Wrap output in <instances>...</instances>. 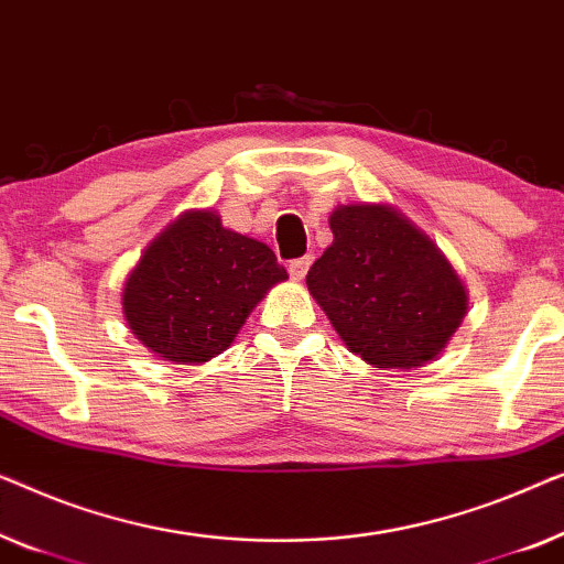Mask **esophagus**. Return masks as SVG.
Returning a JSON list of instances; mask_svg holds the SVG:
<instances>
[{
    "mask_svg": "<svg viewBox=\"0 0 564 564\" xmlns=\"http://www.w3.org/2000/svg\"><path fill=\"white\" fill-rule=\"evenodd\" d=\"M308 265H312V258H308V256L291 260V263H289V273H291V279H293V281H301V279H304L306 271H308Z\"/></svg>",
    "mask_w": 564,
    "mask_h": 564,
    "instance_id": "esophagus-1",
    "label": "esophagus"
}]
</instances>
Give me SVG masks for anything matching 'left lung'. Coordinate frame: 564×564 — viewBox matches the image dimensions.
<instances>
[{
	"mask_svg": "<svg viewBox=\"0 0 564 564\" xmlns=\"http://www.w3.org/2000/svg\"><path fill=\"white\" fill-rule=\"evenodd\" d=\"M335 242L306 285L355 355L376 368L411 370L442 352L467 296L430 237L383 204L339 206Z\"/></svg>",
	"mask_w": 564,
	"mask_h": 564,
	"instance_id": "obj_1",
	"label": "left lung"
}]
</instances>
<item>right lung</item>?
<instances>
[{
    "mask_svg": "<svg viewBox=\"0 0 564 564\" xmlns=\"http://www.w3.org/2000/svg\"><path fill=\"white\" fill-rule=\"evenodd\" d=\"M289 273L268 245L188 212L153 240L124 283L130 329L173 362H206L229 343L273 283Z\"/></svg>",
    "mask_w": 564,
    "mask_h": 564,
    "instance_id": "right-lung-1",
    "label": "right lung"
}]
</instances>
